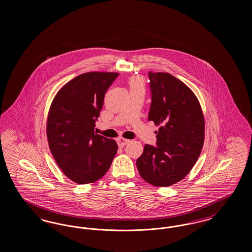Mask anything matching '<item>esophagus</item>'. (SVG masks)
Wrapping results in <instances>:
<instances>
[{"mask_svg":"<svg viewBox=\"0 0 252 252\" xmlns=\"http://www.w3.org/2000/svg\"><path fill=\"white\" fill-rule=\"evenodd\" d=\"M129 142H130L129 140H127V139H124V138H118V139H117V144H118V145H119L120 147L125 146L126 144H128Z\"/></svg>","mask_w":252,"mask_h":252,"instance_id":"1","label":"esophagus"}]
</instances>
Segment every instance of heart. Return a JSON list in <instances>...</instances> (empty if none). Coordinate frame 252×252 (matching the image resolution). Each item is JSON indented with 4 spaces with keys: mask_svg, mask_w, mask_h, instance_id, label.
<instances>
[{
    "mask_svg": "<svg viewBox=\"0 0 252 252\" xmlns=\"http://www.w3.org/2000/svg\"><path fill=\"white\" fill-rule=\"evenodd\" d=\"M130 91L133 90H143L144 91V82L140 77H132L129 80Z\"/></svg>",
    "mask_w": 252,
    "mask_h": 252,
    "instance_id": "obj_1",
    "label": "heart"
}]
</instances>
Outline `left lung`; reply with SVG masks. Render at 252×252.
<instances>
[{
    "mask_svg": "<svg viewBox=\"0 0 252 252\" xmlns=\"http://www.w3.org/2000/svg\"><path fill=\"white\" fill-rule=\"evenodd\" d=\"M151 105L148 121L159 126L157 146L144 145L136 164L146 182L171 186L195 164L204 144L203 113L192 91L167 72H148Z\"/></svg>",
    "mask_w": 252,
    "mask_h": 252,
    "instance_id": "8db88e82",
    "label": "left lung"
}]
</instances>
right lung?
<instances>
[{
  "instance_id": "1",
  "label": "right lung",
  "mask_w": 252,
  "mask_h": 252,
  "mask_svg": "<svg viewBox=\"0 0 252 252\" xmlns=\"http://www.w3.org/2000/svg\"><path fill=\"white\" fill-rule=\"evenodd\" d=\"M117 72L82 73L64 85L54 98L47 119L49 147L64 175L87 184L110 167L118 145L94 133L104 97Z\"/></svg>"
}]
</instances>
